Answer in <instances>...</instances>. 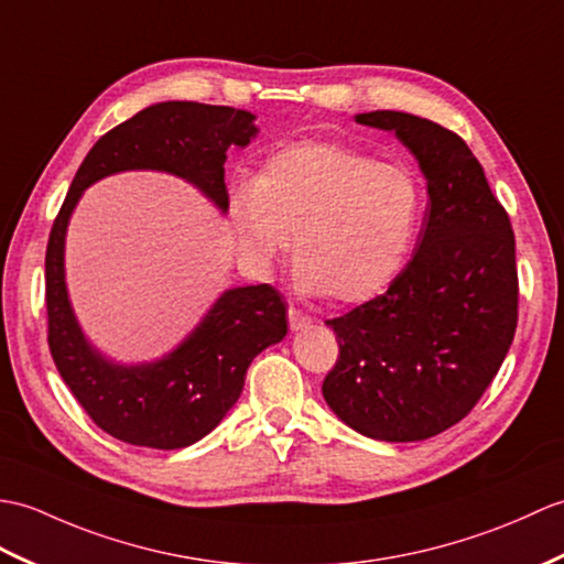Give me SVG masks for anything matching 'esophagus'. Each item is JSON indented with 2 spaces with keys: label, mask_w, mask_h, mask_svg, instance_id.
Wrapping results in <instances>:
<instances>
[{
  "label": "esophagus",
  "mask_w": 564,
  "mask_h": 564,
  "mask_svg": "<svg viewBox=\"0 0 564 564\" xmlns=\"http://www.w3.org/2000/svg\"><path fill=\"white\" fill-rule=\"evenodd\" d=\"M311 323H314V318L302 314V311H299V308H290V328L292 330H302V328H306V325H311Z\"/></svg>",
  "instance_id": "obj_1"
}]
</instances>
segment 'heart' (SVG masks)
Returning <instances> with one entry per match:
<instances>
[{
    "instance_id": "heart-1",
    "label": "heart",
    "mask_w": 564,
    "mask_h": 564,
    "mask_svg": "<svg viewBox=\"0 0 564 564\" xmlns=\"http://www.w3.org/2000/svg\"><path fill=\"white\" fill-rule=\"evenodd\" d=\"M422 187L408 166L335 142H294L272 152L253 187H236L229 217L243 253L270 265L294 236L304 294L337 304L379 296L415 243Z\"/></svg>"
}]
</instances>
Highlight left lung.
Returning a JSON list of instances; mask_svg holds the SVG:
<instances>
[{"instance_id": "1", "label": "left lung", "mask_w": 564, "mask_h": 564, "mask_svg": "<svg viewBox=\"0 0 564 564\" xmlns=\"http://www.w3.org/2000/svg\"><path fill=\"white\" fill-rule=\"evenodd\" d=\"M355 120L395 132L427 181L430 205L415 256L388 292L325 323L340 357L323 398L369 440L422 442L468 415L514 340V231L456 132L398 110Z\"/></svg>"}]
</instances>
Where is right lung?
<instances>
[{
  "label": "right lung",
  "instance_id": "right-lung-1",
  "mask_svg": "<svg viewBox=\"0 0 564 564\" xmlns=\"http://www.w3.org/2000/svg\"><path fill=\"white\" fill-rule=\"evenodd\" d=\"M256 134V116L248 110L154 104L91 147L62 203L45 253L47 345L86 415L124 444L171 452L215 430L239 400L250 361L286 335V304L270 284L234 286L171 352L142 365H120L89 343L74 316L65 280L72 212L86 187L101 178L159 171L195 185L227 215V149H243Z\"/></svg>",
  "mask_w": 564,
  "mask_h": 564
}]
</instances>
